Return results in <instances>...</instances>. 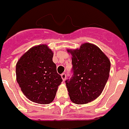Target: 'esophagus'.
Masks as SVG:
<instances>
[{"instance_id": "1", "label": "esophagus", "mask_w": 129, "mask_h": 129, "mask_svg": "<svg viewBox=\"0 0 129 129\" xmlns=\"http://www.w3.org/2000/svg\"><path fill=\"white\" fill-rule=\"evenodd\" d=\"M61 78H62V80L64 81L65 80H66V74L65 73H63L61 75Z\"/></svg>"}]
</instances>
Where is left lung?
<instances>
[{
    "label": "left lung",
    "mask_w": 129,
    "mask_h": 129,
    "mask_svg": "<svg viewBox=\"0 0 129 129\" xmlns=\"http://www.w3.org/2000/svg\"><path fill=\"white\" fill-rule=\"evenodd\" d=\"M71 54L72 73L66 80L69 96L73 103L85 104L99 97L108 81L110 61L96 45L84 43Z\"/></svg>",
    "instance_id": "obj_1"
}]
</instances>
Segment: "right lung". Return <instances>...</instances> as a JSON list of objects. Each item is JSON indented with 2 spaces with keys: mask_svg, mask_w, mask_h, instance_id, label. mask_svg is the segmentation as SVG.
Here are the masks:
<instances>
[{
  "mask_svg": "<svg viewBox=\"0 0 129 129\" xmlns=\"http://www.w3.org/2000/svg\"><path fill=\"white\" fill-rule=\"evenodd\" d=\"M53 53L46 45L32 47L16 64L17 82L28 100L40 104L53 101L62 82L53 61Z\"/></svg>",
  "mask_w": 129,
  "mask_h": 129,
  "instance_id": "add662e5",
  "label": "right lung"
}]
</instances>
